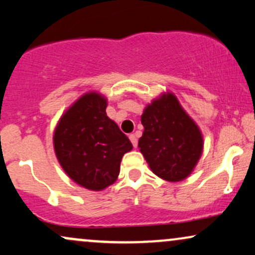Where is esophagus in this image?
Listing matches in <instances>:
<instances>
[{
	"instance_id": "1",
	"label": "esophagus",
	"mask_w": 255,
	"mask_h": 255,
	"mask_svg": "<svg viewBox=\"0 0 255 255\" xmlns=\"http://www.w3.org/2000/svg\"><path fill=\"white\" fill-rule=\"evenodd\" d=\"M129 140L131 141V144H133L134 147H136V146H137V137L134 135V134H130Z\"/></svg>"
}]
</instances>
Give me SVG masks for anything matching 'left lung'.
I'll return each mask as SVG.
<instances>
[{"label": "left lung", "instance_id": "left-lung-1", "mask_svg": "<svg viewBox=\"0 0 255 255\" xmlns=\"http://www.w3.org/2000/svg\"><path fill=\"white\" fill-rule=\"evenodd\" d=\"M144 133L137 147L158 177L180 182L194 170L204 148L200 128L181 107L176 96L164 92L146 105Z\"/></svg>", "mask_w": 255, "mask_h": 255}]
</instances>
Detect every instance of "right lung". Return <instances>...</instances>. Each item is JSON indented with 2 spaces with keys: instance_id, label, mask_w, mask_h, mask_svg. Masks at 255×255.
Masks as SVG:
<instances>
[{
  "instance_id": "obj_1",
  "label": "right lung",
  "mask_w": 255,
  "mask_h": 255,
  "mask_svg": "<svg viewBox=\"0 0 255 255\" xmlns=\"http://www.w3.org/2000/svg\"><path fill=\"white\" fill-rule=\"evenodd\" d=\"M107 105L101 93H85L64 111L52 137L64 172L79 186L95 192L118 180L122 157L133 148L126 134L107 116Z\"/></svg>"
}]
</instances>
